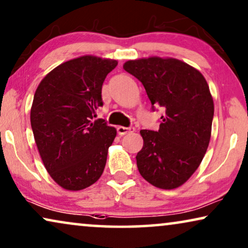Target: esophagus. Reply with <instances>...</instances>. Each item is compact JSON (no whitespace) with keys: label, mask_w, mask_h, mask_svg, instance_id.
Segmentation results:
<instances>
[{"label":"esophagus","mask_w":248,"mask_h":248,"mask_svg":"<svg viewBox=\"0 0 248 248\" xmlns=\"http://www.w3.org/2000/svg\"><path fill=\"white\" fill-rule=\"evenodd\" d=\"M117 131L119 135H126V134H129V133H133L135 131V128L134 127H122V126H119L117 128Z\"/></svg>","instance_id":"esophagus-1"}]
</instances>
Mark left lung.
I'll use <instances>...</instances> for the list:
<instances>
[{"label":"left lung","mask_w":248,"mask_h":248,"mask_svg":"<svg viewBox=\"0 0 248 248\" xmlns=\"http://www.w3.org/2000/svg\"><path fill=\"white\" fill-rule=\"evenodd\" d=\"M124 69L143 84L153 110L166 112L157 131L140 130L138 171L157 188L179 187L197 170L209 146L214 114L209 85L197 69L173 58L129 60Z\"/></svg>","instance_id":"obj_1"}]
</instances>
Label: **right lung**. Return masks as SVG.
<instances>
[{
	"mask_svg": "<svg viewBox=\"0 0 248 248\" xmlns=\"http://www.w3.org/2000/svg\"><path fill=\"white\" fill-rule=\"evenodd\" d=\"M118 61L84 55L58 65L35 92L31 124L45 169L59 186L81 190L100 179L117 130L103 119L102 85Z\"/></svg>",
	"mask_w": 248,
	"mask_h": 248,
	"instance_id": "add662e5",
	"label": "right lung"
}]
</instances>
